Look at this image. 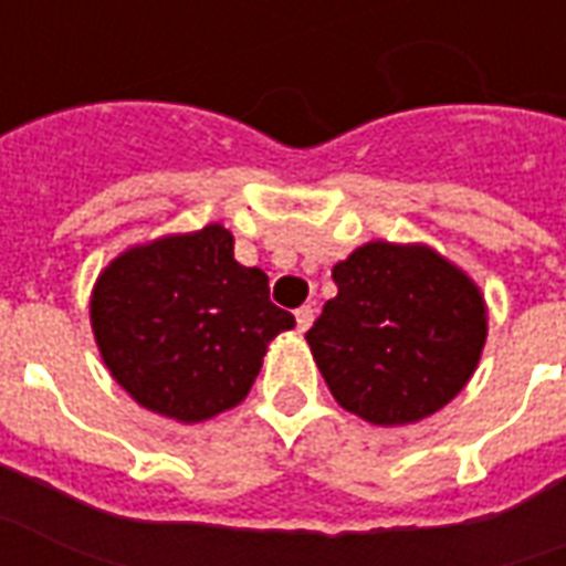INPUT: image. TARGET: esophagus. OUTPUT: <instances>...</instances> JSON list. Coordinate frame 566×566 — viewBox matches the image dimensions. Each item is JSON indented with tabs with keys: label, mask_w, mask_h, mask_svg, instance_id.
I'll return each mask as SVG.
<instances>
[{
	"label": "esophagus",
	"mask_w": 566,
	"mask_h": 566,
	"mask_svg": "<svg viewBox=\"0 0 566 566\" xmlns=\"http://www.w3.org/2000/svg\"><path fill=\"white\" fill-rule=\"evenodd\" d=\"M313 319H316V307H313V304H304V307H298V311H295L298 332H307V328L313 325Z\"/></svg>",
	"instance_id": "1"
}]
</instances>
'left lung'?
<instances>
[{
	"mask_svg": "<svg viewBox=\"0 0 566 566\" xmlns=\"http://www.w3.org/2000/svg\"><path fill=\"white\" fill-rule=\"evenodd\" d=\"M332 277L337 295L307 344L344 410L370 424H410L468 386L489 319L461 268L424 243L370 241Z\"/></svg>",
	"mask_w": 566,
	"mask_h": 566,
	"instance_id": "8db88e82",
	"label": "left lung"
}]
</instances>
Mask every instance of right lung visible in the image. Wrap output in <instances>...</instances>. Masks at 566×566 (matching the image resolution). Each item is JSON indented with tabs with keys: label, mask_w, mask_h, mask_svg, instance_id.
Returning a JSON list of instances; mask_svg holds the SVG:
<instances>
[{
	"label": "right lung",
	"mask_w": 566,
	"mask_h": 566,
	"mask_svg": "<svg viewBox=\"0 0 566 566\" xmlns=\"http://www.w3.org/2000/svg\"><path fill=\"white\" fill-rule=\"evenodd\" d=\"M268 292L265 271L234 262L232 232L210 222L119 253L98 274L90 323L135 401L205 422L247 398L268 344L295 325Z\"/></svg>",
	"instance_id": "right-lung-1"
}]
</instances>
